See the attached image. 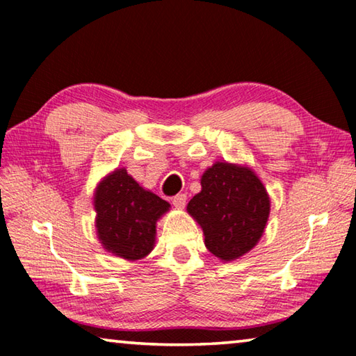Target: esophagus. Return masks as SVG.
<instances>
[{
	"instance_id": "1",
	"label": "esophagus",
	"mask_w": 356,
	"mask_h": 356,
	"mask_svg": "<svg viewBox=\"0 0 356 356\" xmlns=\"http://www.w3.org/2000/svg\"><path fill=\"white\" fill-rule=\"evenodd\" d=\"M172 204H174V207L184 209L185 204H186V195H185V193H180V195L174 196L172 197Z\"/></svg>"
}]
</instances>
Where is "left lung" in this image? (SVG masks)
<instances>
[{"mask_svg": "<svg viewBox=\"0 0 356 356\" xmlns=\"http://www.w3.org/2000/svg\"><path fill=\"white\" fill-rule=\"evenodd\" d=\"M201 186L186 210L202 227L207 250L227 262L254 248L270 215L268 193L254 171L216 161L202 174Z\"/></svg>", "mask_w": 356, "mask_h": 356, "instance_id": "obj_1", "label": "left lung"}]
</instances>
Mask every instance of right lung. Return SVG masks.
<instances>
[{"label":"right lung","instance_id":"add662e5","mask_svg":"<svg viewBox=\"0 0 356 356\" xmlns=\"http://www.w3.org/2000/svg\"><path fill=\"white\" fill-rule=\"evenodd\" d=\"M170 204L144 190L125 168L108 174L94 193L95 227L100 243L114 256L138 261L155 246L156 221Z\"/></svg>","mask_w":356,"mask_h":356}]
</instances>
